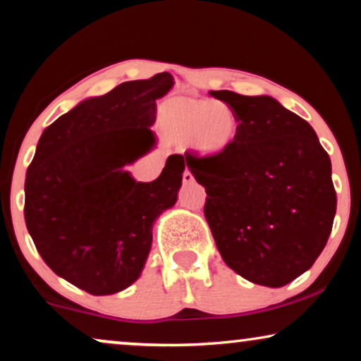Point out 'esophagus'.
<instances>
[{
    "instance_id": "obj_1",
    "label": "esophagus",
    "mask_w": 361,
    "mask_h": 361,
    "mask_svg": "<svg viewBox=\"0 0 361 361\" xmlns=\"http://www.w3.org/2000/svg\"><path fill=\"white\" fill-rule=\"evenodd\" d=\"M194 180V174H192L189 169H185L184 174H182V182H184V184H192Z\"/></svg>"
}]
</instances>
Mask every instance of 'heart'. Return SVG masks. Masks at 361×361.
I'll use <instances>...</instances> for the list:
<instances>
[{
  "mask_svg": "<svg viewBox=\"0 0 361 361\" xmlns=\"http://www.w3.org/2000/svg\"><path fill=\"white\" fill-rule=\"evenodd\" d=\"M161 125L177 145H192L200 154L219 157L233 147L240 131L236 113L209 98H176L161 111Z\"/></svg>",
  "mask_w": 361,
  "mask_h": 361,
  "instance_id": "1",
  "label": "heart"
}]
</instances>
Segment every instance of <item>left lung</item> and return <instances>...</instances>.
I'll return each mask as SVG.
<instances>
[{
  "instance_id": "1",
  "label": "left lung",
  "mask_w": 361,
  "mask_h": 361,
  "mask_svg": "<svg viewBox=\"0 0 361 361\" xmlns=\"http://www.w3.org/2000/svg\"><path fill=\"white\" fill-rule=\"evenodd\" d=\"M240 120L224 156L185 152L205 187V219L221 258L255 284L283 288L315 263L332 231V164L307 121L268 95L210 92Z\"/></svg>"
}]
</instances>
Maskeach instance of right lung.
<instances>
[{
	"mask_svg": "<svg viewBox=\"0 0 361 361\" xmlns=\"http://www.w3.org/2000/svg\"><path fill=\"white\" fill-rule=\"evenodd\" d=\"M174 85L169 72L125 82L78 103L44 130L27 167L24 220L39 255L57 276L93 295L140 278L152 224L177 200L184 157L136 182L125 166L156 145V100Z\"/></svg>",
	"mask_w": 361,
	"mask_h": 361,
	"instance_id": "1",
	"label": "right lung"
}]
</instances>
